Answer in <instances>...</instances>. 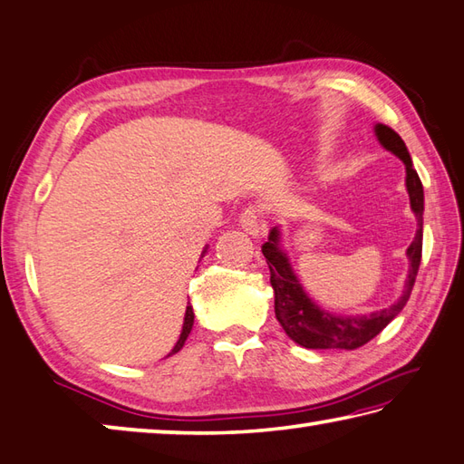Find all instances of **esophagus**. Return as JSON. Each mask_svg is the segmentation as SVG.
Instances as JSON below:
<instances>
[{
  "mask_svg": "<svg viewBox=\"0 0 464 464\" xmlns=\"http://www.w3.org/2000/svg\"><path fill=\"white\" fill-rule=\"evenodd\" d=\"M239 227L247 235H251V237H261V235L266 233L264 218H261L259 210L254 208V207H249V208L243 210L241 217H239Z\"/></svg>",
  "mask_w": 464,
  "mask_h": 464,
  "instance_id": "esophagus-1",
  "label": "esophagus"
}]
</instances>
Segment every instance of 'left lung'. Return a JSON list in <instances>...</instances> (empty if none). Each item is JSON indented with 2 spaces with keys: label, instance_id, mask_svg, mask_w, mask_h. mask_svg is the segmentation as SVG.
I'll return each mask as SVG.
<instances>
[{
  "label": "left lung",
  "instance_id": "left-lung-1",
  "mask_svg": "<svg viewBox=\"0 0 464 464\" xmlns=\"http://www.w3.org/2000/svg\"><path fill=\"white\" fill-rule=\"evenodd\" d=\"M375 136L387 151L398 156L403 166H406V190L410 195V207L418 218L416 237L406 249L410 261L408 280L403 284L401 296L393 302L392 306L375 310L372 314H355L343 316L333 314L328 310L320 308L316 302L308 296L306 290L302 288L298 276L294 274L290 257L282 247V233L274 227L267 235V241L261 246L267 267H269V282L274 288L276 298V318L280 320L285 334L294 343L306 349H359L377 336L392 320L401 313L406 302L414 288L420 259H422V223H424V188L420 182V176L411 164L410 151L403 144V140L392 128L383 123H375Z\"/></svg>",
  "mask_w": 464,
  "mask_h": 464
}]
</instances>
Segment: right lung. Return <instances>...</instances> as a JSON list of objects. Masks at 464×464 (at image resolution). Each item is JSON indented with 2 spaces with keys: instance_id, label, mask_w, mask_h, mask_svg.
Wrapping results in <instances>:
<instances>
[{
  "instance_id": "1",
  "label": "right lung",
  "mask_w": 464,
  "mask_h": 464,
  "mask_svg": "<svg viewBox=\"0 0 464 464\" xmlns=\"http://www.w3.org/2000/svg\"><path fill=\"white\" fill-rule=\"evenodd\" d=\"M205 251H207V247H205ZM205 251H203V256H205ZM192 324H195V313H192V306L188 304V306H187V314H184V323H182L180 336H179V341H176L174 349H172L170 353H168V357L174 355V353H179V351L184 347V343H187L188 334H190V331H192Z\"/></svg>"
}]
</instances>
